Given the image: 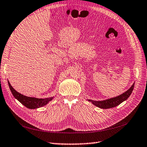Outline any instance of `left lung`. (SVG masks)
<instances>
[{"mask_svg":"<svg viewBox=\"0 0 147 147\" xmlns=\"http://www.w3.org/2000/svg\"><path fill=\"white\" fill-rule=\"evenodd\" d=\"M134 83L125 93L114 98L107 99L103 101H93L91 100H89V101L92 102V103L94 105H95L96 106L100 108H102V109H109V108L115 107L118 106L121 102H123L124 100H125L129 97V96L131 95V93L132 92V90L134 89Z\"/></svg>","mask_w":147,"mask_h":147,"instance_id":"1","label":"left lung"}]
</instances>
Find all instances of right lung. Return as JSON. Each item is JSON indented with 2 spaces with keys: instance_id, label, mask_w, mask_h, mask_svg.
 Wrapping results in <instances>:
<instances>
[{
  "instance_id": "1",
  "label": "right lung",
  "mask_w": 147,
  "mask_h": 147,
  "mask_svg": "<svg viewBox=\"0 0 147 147\" xmlns=\"http://www.w3.org/2000/svg\"><path fill=\"white\" fill-rule=\"evenodd\" d=\"M8 84H9L10 90L11 91V93L13 96H15V98L17 99L20 102V103L23 104L24 106H26L27 108H29V109H36V108L44 106L52 99V98L42 99L33 97H28V96H24L17 92V91L11 86V85L10 84L9 81H8Z\"/></svg>"
}]
</instances>
